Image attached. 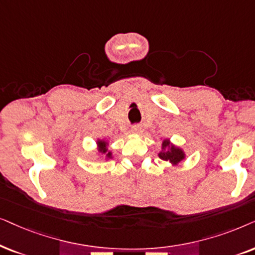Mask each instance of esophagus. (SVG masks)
Returning a JSON list of instances; mask_svg holds the SVG:
<instances>
[{"instance_id":"34e87169","label":"esophagus","mask_w":255,"mask_h":255,"mask_svg":"<svg viewBox=\"0 0 255 255\" xmlns=\"http://www.w3.org/2000/svg\"><path fill=\"white\" fill-rule=\"evenodd\" d=\"M131 133H134V134L142 133V127H141V126L140 125L133 126V127H131Z\"/></svg>"}]
</instances>
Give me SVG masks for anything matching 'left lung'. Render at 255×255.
<instances>
[{"mask_svg":"<svg viewBox=\"0 0 255 255\" xmlns=\"http://www.w3.org/2000/svg\"><path fill=\"white\" fill-rule=\"evenodd\" d=\"M159 158L163 161L170 162L172 165H177L179 162L185 158L184 151L181 148L176 147V145L171 144L168 138L163 140L162 142V150L159 151Z\"/></svg>","mask_w":255,"mask_h":255,"instance_id":"8db88e82","label":"left lung"}]
</instances>
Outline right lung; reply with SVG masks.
<instances>
[{"mask_svg": "<svg viewBox=\"0 0 255 255\" xmlns=\"http://www.w3.org/2000/svg\"><path fill=\"white\" fill-rule=\"evenodd\" d=\"M97 144H98V147H99V151L100 152H103V154H106V157L107 158L112 157V152L108 151V149H107V144L108 143H107L106 141H105V140H98Z\"/></svg>", "mask_w": 255, "mask_h": 255, "instance_id": "add662e5", "label": "right lung"}]
</instances>
